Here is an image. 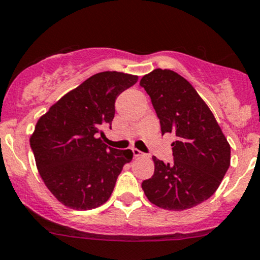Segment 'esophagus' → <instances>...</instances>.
I'll return each mask as SVG.
<instances>
[{"label": "esophagus", "instance_id": "esophagus-1", "mask_svg": "<svg viewBox=\"0 0 260 260\" xmlns=\"http://www.w3.org/2000/svg\"><path fill=\"white\" fill-rule=\"evenodd\" d=\"M132 152H133V155H135L136 158H138V156H142V155H143V153H142L141 150L136 149V148H133V149H132Z\"/></svg>", "mask_w": 260, "mask_h": 260}]
</instances>
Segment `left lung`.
I'll list each match as a JSON object with an SVG mask.
<instances>
[{
  "instance_id": "left-lung-1",
  "label": "left lung",
  "mask_w": 260,
  "mask_h": 260,
  "mask_svg": "<svg viewBox=\"0 0 260 260\" xmlns=\"http://www.w3.org/2000/svg\"><path fill=\"white\" fill-rule=\"evenodd\" d=\"M150 96L161 135L174 133V162L153 156L154 175L142 182L145 196L164 210L198 206L218 189L231 164V147L215 116L192 85L168 69L139 82Z\"/></svg>"
}]
</instances>
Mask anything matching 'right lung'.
I'll use <instances>...</instances> for the list:
<instances>
[{"label": "right lung", "mask_w": 260, "mask_h": 260, "mask_svg": "<svg viewBox=\"0 0 260 260\" xmlns=\"http://www.w3.org/2000/svg\"><path fill=\"white\" fill-rule=\"evenodd\" d=\"M138 76L104 71L64 95L37 122L30 136L38 172L49 191L74 210H92L110 199L131 149L102 142L115 117L117 96Z\"/></svg>", "instance_id": "obj_1"}]
</instances>
